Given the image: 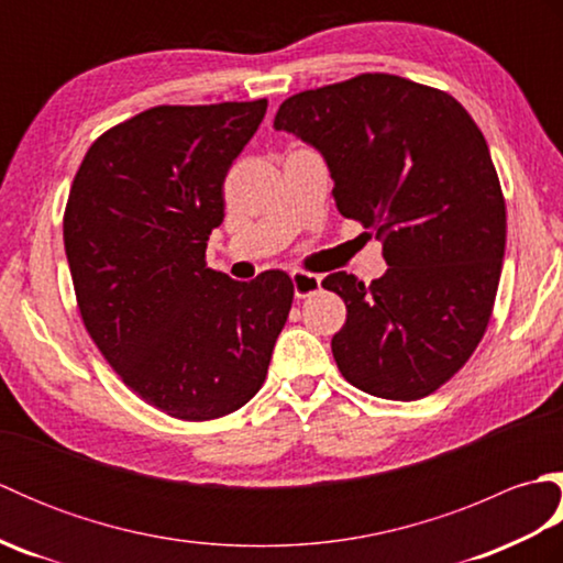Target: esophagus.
<instances>
[{"mask_svg":"<svg viewBox=\"0 0 563 563\" xmlns=\"http://www.w3.org/2000/svg\"><path fill=\"white\" fill-rule=\"evenodd\" d=\"M292 288H295V297H309L314 295L321 288V278L314 273L307 271H292Z\"/></svg>","mask_w":563,"mask_h":563,"instance_id":"34e87169","label":"esophagus"}]
</instances>
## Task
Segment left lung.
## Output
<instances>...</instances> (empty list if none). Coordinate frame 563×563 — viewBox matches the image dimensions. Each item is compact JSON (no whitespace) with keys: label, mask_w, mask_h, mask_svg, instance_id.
Returning <instances> with one entry per match:
<instances>
[{"label":"left lung","mask_w":563,"mask_h":563,"mask_svg":"<svg viewBox=\"0 0 563 563\" xmlns=\"http://www.w3.org/2000/svg\"><path fill=\"white\" fill-rule=\"evenodd\" d=\"M273 125L324 154L339 212L389 266L369 285L321 280L349 312L331 339L341 375L373 397H428L484 339L504 266L506 200L479 125L448 91L385 71L295 93Z\"/></svg>","instance_id":"obj_1"}]
</instances>
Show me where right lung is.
<instances>
[{"label":"right lung","mask_w":563,"mask_h":563,"mask_svg":"<svg viewBox=\"0 0 563 563\" xmlns=\"http://www.w3.org/2000/svg\"><path fill=\"white\" fill-rule=\"evenodd\" d=\"M268 101L154 106L93 140L63 234L91 341L142 401L181 421L254 397L292 307V280L239 283L208 268L224 176Z\"/></svg>","instance_id":"obj_1"}]
</instances>
